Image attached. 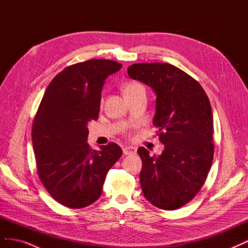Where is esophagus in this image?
<instances>
[{"label":"esophagus","instance_id":"34e87169","mask_svg":"<svg viewBox=\"0 0 248 248\" xmlns=\"http://www.w3.org/2000/svg\"><path fill=\"white\" fill-rule=\"evenodd\" d=\"M137 152V149L134 147H131V146H128V147H124L123 148V153L125 155H131V154H134Z\"/></svg>","mask_w":248,"mask_h":248}]
</instances>
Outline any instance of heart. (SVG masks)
Wrapping results in <instances>:
<instances>
[{
    "mask_svg": "<svg viewBox=\"0 0 248 248\" xmlns=\"http://www.w3.org/2000/svg\"><path fill=\"white\" fill-rule=\"evenodd\" d=\"M140 89H144V87H142L140 82L130 81V82H128V84H126L124 86L123 92H124V95H126V94H129V93L137 91V90H140Z\"/></svg>",
    "mask_w": 248,
    "mask_h": 248,
    "instance_id": "obj_1",
    "label": "heart"
}]
</instances>
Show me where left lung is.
<instances>
[{"label":"left lung","instance_id":"obj_1","mask_svg":"<svg viewBox=\"0 0 248 248\" xmlns=\"http://www.w3.org/2000/svg\"><path fill=\"white\" fill-rule=\"evenodd\" d=\"M128 76L156 93L153 124L164 145L161 155L140 147V182L155 207L176 210L197 196L204 185L214 155L213 115L204 89L189 74L169 63H138Z\"/></svg>","mask_w":248,"mask_h":248}]
</instances>
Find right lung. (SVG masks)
Wrapping results in <instances>:
<instances>
[{"instance_id": "right-lung-1", "label": "right lung", "mask_w": 248, "mask_h": 248, "mask_svg": "<svg viewBox=\"0 0 248 248\" xmlns=\"http://www.w3.org/2000/svg\"><path fill=\"white\" fill-rule=\"evenodd\" d=\"M122 65L93 59L70 65L50 81L33 121L37 174L51 198L72 209L99 199L109 169L122 155L110 141L99 151L87 142L88 123L98 119L106 78Z\"/></svg>"}]
</instances>
